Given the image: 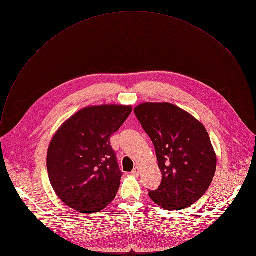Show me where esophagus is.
I'll return each mask as SVG.
<instances>
[{
	"label": "esophagus",
	"mask_w": 256,
	"mask_h": 256,
	"mask_svg": "<svg viewBox=\"0 0 256 256\" xmlns=\"http://www.w3.org/2000/svg\"><path fill=\"white\" fill-rule=\"evenodd\" d=\"M140 168L138 167H134V169H132V175H134V176H138V174H140Z\"/></svg>",
	"instance_id": "1"
}]
</instances>
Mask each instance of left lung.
<instances>
[{"label": "left lung", "mask_w": 256, "mask_h": 256, "mask_svg": "<svg viewBox=\"0 0 256 256\" xmlns=\"http://www.w3.org/2000/svg\"><path fill=\"white\" fill-rule=\"evenodd\" d=\"M134 114L151 138L162 173L152 200L166 210H184L198 202L210 188L216 157L210 136L196 118L171 103L146 102Z\"/></svg>", "instance_id": "1"}]
</instances>
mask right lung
<instances>
[{
	"label": "right lung",
	"instance_id": "obj_1",
	"mask_svg": "<svg viewBox=\"0 0 256 256\" xmlns=\"http://www.w3.org/2000/svg\"><path fill=\"white\" fill-rule=\"evenodd\" d=\"M132 110L124 105L89 106L54 136L46 158L48 177L56 196L70 208L92 214L114 200L122 173L110 136Z\"/></svg>",
	"mask_w": 256,
	"mask_h": 256
}]
</instances>
